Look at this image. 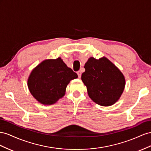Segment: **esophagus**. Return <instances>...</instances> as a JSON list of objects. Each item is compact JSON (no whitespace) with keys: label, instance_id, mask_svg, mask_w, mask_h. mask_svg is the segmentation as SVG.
Listing matches in <instances>:
<instances>
[{"label":"esophagus","instance_id":"obj_1","mask_svg":"<svg viewBox=\"0 0 151 151\" xmlns=\"http://www.w3.org/2000/svg\"><path fill=\"white\" fill-rule=\"evenodd\" d=\"M77 74H78V78H80L81 77V73L80 71H78V72H77Z\"/></svg>","mask_w":151,"mask_h":151}]
</instances>
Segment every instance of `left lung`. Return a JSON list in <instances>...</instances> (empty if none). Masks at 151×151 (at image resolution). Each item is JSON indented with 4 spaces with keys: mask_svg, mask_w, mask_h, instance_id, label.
<instances>
[{
    "mask_svg": "<svg viewBox=\"0 0 151 151\" xmlns=\"http://www.w3.org/2000/svg\"><path fill=\"white\" fill-rule=\"evenodd\" d=\"M81 80L88 96L96 104L109 106L117 102L125 86L123 73L108 59L90 58L85 63Z\"/></svg>",
    "mask_w": 151,
    "mask_h": 151,
    "instance_id": "1",
    "label": "left lung"
}]
</instances>
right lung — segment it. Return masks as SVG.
I'll use <instances>...</instances> for the list:
<instances>
[{
  "instance_id": "obj_1",
  "label": "right lung",
  "mask_w": 151,
  "mask_h": 151,
  "mask_svg": "<svg viewBox=\"0 0 151 151\" xmlns=\"http://www.w3.org/2000/svg\"><path fill=\"white\" fill-rule=\"evenodd\" d=\"M77 78L76 73L68 68L61 58L47 59L30 73L28 87L37 101L44 105H51L64 96L70 81Z\"/></svg>"
}]
</instances>
